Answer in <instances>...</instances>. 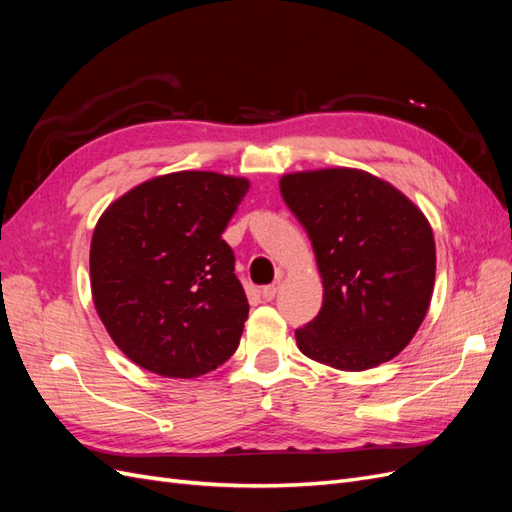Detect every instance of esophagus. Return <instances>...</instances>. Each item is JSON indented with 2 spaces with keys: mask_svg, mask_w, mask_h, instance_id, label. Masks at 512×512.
Wrapping results in <instances>:
<instances>
[{
  "mask_svg": "<svg viewBox=\"0 0 512 512\" xmlns=\"http://www.w3.org/2000/svg\"><path fill=\"white\" fill-rule=\"evenodd\" d=\"M277 290H280V282H275V284H269V286H265V288H260L262 299H265V301H273Z\"/></svg>",
  "mask_w": 512,
  "mask_h": 512,
  "instance_id": "esophagus-1",
  "label": "esophagus"
}]
</instances>
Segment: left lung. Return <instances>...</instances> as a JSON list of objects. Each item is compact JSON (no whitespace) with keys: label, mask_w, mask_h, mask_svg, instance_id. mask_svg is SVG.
Returning a JSON list of instances; mask_svg holds the SVG:
<instances>
[{"label":"left lung","mask_w":512,"mask_h":512,"mask_svg":"<svg viewBox=\"0 0 512 512\" xmlns=\"http://www.w3.org/2000/svg\"><path fill=\"white\" fill-rule=\"evenodd\" d=\"M280 192L307 230L324 286L318 316L294 331L299 350L344 371L391 361L421 327L436 282L423 211L356 168L290 173Z\"/></svg>","instance_id":"obj_1"}]
</instances>
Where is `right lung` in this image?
<instances>
[{"label":"right lung","instance_id":"add662e5","mask_svg":"<svg viewBox=\"0 0 512 512\" xmlns=\"http://www.w3.org/2000/svg\"><path fill=\"white\" fill-rule=\"evenodd\" d=\"M247 190L243 177L181 170L136 185L100 215L91 294L138 367L198 378L237 350L250 305L222 232Z\"/></svg>","mask_w":512,"mask_h":512}]
</instances>
